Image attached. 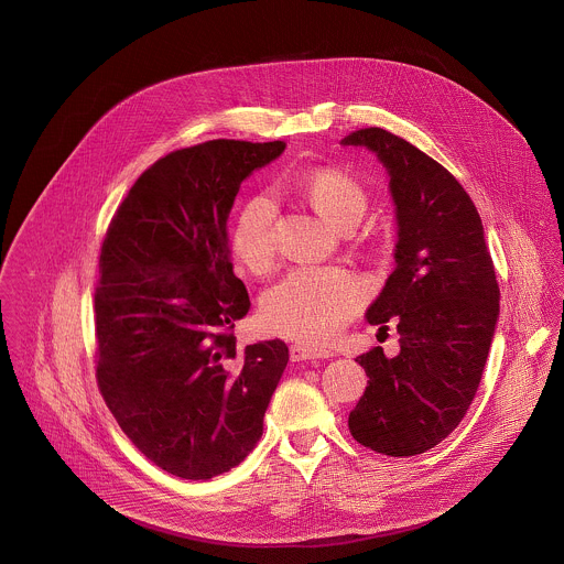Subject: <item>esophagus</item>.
I'll use <instances>...</instances> for the list:
<instances>
[{
	"mask_svg": "<svg viewBox=\"0 0 564 564\" xmlns=\"http://www.w3.org/2000/svg\"><path fill=\"white\" fill-rule=\"evenodd\" d=\"M332 355H334L332 350L321 348V346H314V344H305V341H296V344H292V348H290V357H292V361L327 359V357H332Z\"/></svg>",
	"mask_w": 564,
	"mask_h": 564,
	"instance_id": "1",
	"label": "esophagus"
}]
</instances>
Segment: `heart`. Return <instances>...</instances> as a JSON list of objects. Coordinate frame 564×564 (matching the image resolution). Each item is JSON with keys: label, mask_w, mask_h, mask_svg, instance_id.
<instances>
[{"label": "heart", "mask_w": 564, "mask_h": 564, "mask_svg": "<svg viewBox=\"0 0 564 564\" xmlns=\"http://www.w3.org/2000/svg\"><path fill=\"white\" fill-rule=\"evenodd\" d=\"M301 189L310 205L341 232L352 230L368 209L364 185L338 167L310 172ZM235 259L250 272H263L276 254V205L254 196L243 205L230 232ZM364 283L341 268H299L263 296V316L272 329L305 341L336 338L359 312Z\"/></svg>", "instance_id": "heart-1"}]
</instances>
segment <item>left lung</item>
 <instances>
[{
	"instance_id": "obj_1",
	"label": "left lung",
	"mask_w": 564,
	"mask_h": 564,
	"mask_svg": "<svg viewBox=\"0 0 564 564\" xmlns=\"http://www.w3.org/2000/svg\"><path fill=\"white\" fill-rule=\"evenodd\" d=\"M341 145L368 148L390 176L397 265L366 321L379 332L397 323L401 344L394 357L375 346L355 359L368 386L348 430L377 453L419 455L449 436L477 392L499 318L495 265L470 196L438 161L383 128Z\"/></svg>"
}]
</instances>
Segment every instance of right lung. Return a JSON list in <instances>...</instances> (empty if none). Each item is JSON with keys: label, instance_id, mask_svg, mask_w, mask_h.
Instances as JSON below:
<instances>
[{"label": "right lung", "instance_id": "add662e5", "mask_svg": "<svg viewBox=\"0 0 564 564\" xmlns=\"http://www.w3.org/2000/svg\"><path fill=\"white\" fill-rule=\"evenodd\" d=\"M283 141L214 139L150 165L119 205L96 290L98 386L121 432L183 479H212L257 447L288 366L285 341L237 348L250 310L228 248L241 181Z\"/></svg>", "mask_w": 564, "mask_h": 564}]
</instances>
